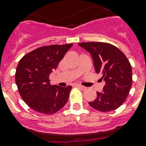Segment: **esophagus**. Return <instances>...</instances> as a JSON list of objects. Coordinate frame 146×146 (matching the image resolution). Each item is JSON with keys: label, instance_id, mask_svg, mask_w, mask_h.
Segmentation results:
<instances>
[{"label": "esophagus", "instance_id": "1", "mask_svg": "<svg viewBox=\"0 0 146 146\" xmlns=\"http://www.w3.org/2000/svg\"><path fill=\"white\" fill-rule=\"evenodd\" d=\"M76 87H78V88H80V89H82V90H86V87L83 86H82V85H80V84H77L76 86Z\"/></svg>", "mask_w": 146, "mask_h": 146}]
</instances>
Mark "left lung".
<instances>
[{
  "label": "left lung",
  "instance_id": "left-lung-1",
  "mask_svg": "<svg viewBox=\"0 0 146 146\" xmlns=\"http://www.w3.org/2000/svg\"><path fill=\"white\" fill-rule=\"evenodd\" d=\"M79 45L90 53L96 72L105 81L102 92L89 105L98 111L108 112L125 102L132 86V67L120 49L105 42H82Z\"/></svg>",
  "mask_w": 146,
  "mask_h": 146
}]
</instances>
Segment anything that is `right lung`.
Returning a JSON list of instances; mask_svg holds the SVG:
<instances>
[{
  "label": "right lung",
  "instance_id": "1",
  "mask_svg": "<svg viewBox=\"0 0 146 146\" xmlns=\"http://www.w3.org/2000/svg\"><path fill=\"white\" fill-rule=\"evenodd\" d=\"M72 46L73 44L40 47L19 60L15 80L19 95L33 110L52 114L66 104L72 87L50 85L49 75Z\"/></svg>",
  "mask_w": 146,
  "mask_h": 146
}]
</instances>
